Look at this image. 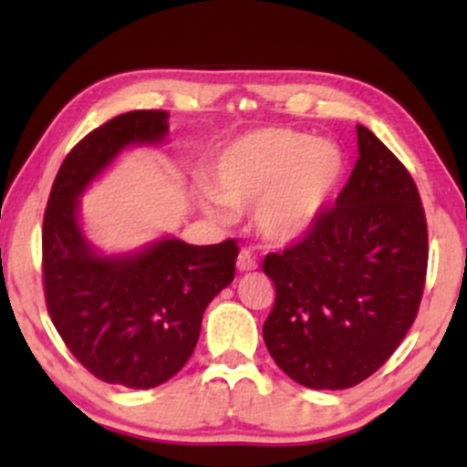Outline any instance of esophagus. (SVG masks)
Instances as JSON below:
<instances>
[{
	"instance_id": "obj_1",
	"label": "esophagus",
	"mask_w": 467,
	"mask_h": 467,
	"mask_svg": "<svg viewBox=\"0 0 467 467\" xmlns=\"http://www.w3.org/2000/svg\"><path fill=\"white\" fill-rule=\"evenodd\" d=\"M256 267V261H254V256L250 254V252H241V254L237 256V270L239 272H250V270H254Z\"/></svg>"
}]
</instances>
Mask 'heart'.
<instances>
[{
	"label": "heart",
	"instance_id": "1",
	"mask_svg": "<svg viewBox=\"0 0 467 467\" xmlns=\"http://www.w3.org/2000/svg\"><path fill=\"white\" fill-rule=\"evenodd\" d=\"M345 173L336 144L309 133L264 127L234 138L211 166L203 206L222 215L219 203L254 206V223L267 241L289 244L318 222Z\"/></svg>",
	"mask_w": 467,
	"mask_h": 467
}]
</instances>
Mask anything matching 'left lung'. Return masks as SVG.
I'll return each mask as SVG.
<instances>
[{
	"label": "left lung",
	"instance_id": "8db88e82",
	"mask_svg": "<svg viewBox=\"0 0 467 467\" xmlns=\"http://www.w3.org/2000/svg\"><path fill=\"white\" fill-rule=\"evenodd\" d=\"M351 178L307 234L264 259L275 307L264 340L316 390L351 389L393 356L426 285L428 226L409 169L358 125Z\"/></svg>",
	"mask_w": 467,
	"mask_h": 467
}]
</instances>
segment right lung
<instances>
[{
	"label": "right lung",
	"mask_w": 467,
	"mask_h": 467,
	"mask_svg": "<svg viewBox=\"0 0 467 467\" xmlns=\"http://www.w3.org/2000/svg\"><path fill=\"white\" fill-rule=\"evenodd\" d=\"M162 109L120 114L89 131L63 160L47 197L46 307L72 356L107 384L153 389L189 362L208 303L230 285L239 245L162 239L138 254L99 256L77 222L78 195L130 144L160 142Z\"/></svg>",
	"instance_id": "1"
}]
</instances>
